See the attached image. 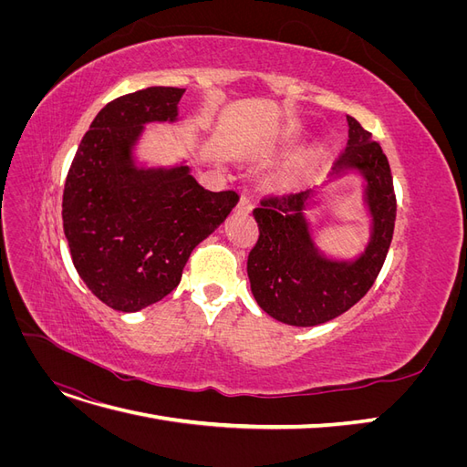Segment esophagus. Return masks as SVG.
<instances>
[{
	"mask_svg": "<svg viewBox=\"0 0 467 467\" xmlns=\"http://www.w3.org/2000/svg\"><path fill=\"white\" fill-rule=\"evenodd\" d=\"M237 210H242V212H251L253 210V201H251L249 194H242V199H239V202H237Z\"/></svg>",
	"mask_w": 467,
	"mask_h": 467,
	"instance_id": "esophagus-1",
	"label": "esophagus"
}]
</instances>
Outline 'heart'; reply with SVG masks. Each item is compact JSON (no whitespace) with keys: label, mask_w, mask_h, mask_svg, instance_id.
Here are the masks:
<instances>
[{"label":"heart","mask_w":467,"mask_h":467,"mask_svg":"<svg viewBox=\"0 0 467 467\" xmlns=\"http://www.w3.org/2000/svg\"><path fill=\"white\" fill-rule=\"evenodd\" d=\"M321 155V150H312V151H307L306 155H302V158L294 163V167H292V173H290V179L296 182V181H300L309 169H312V165L316 163V160L319 158Z\"/></svg>","instance_id":"1"}]
</instances>
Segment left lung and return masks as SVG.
I'll return each instance as SVG.
<instances>
[{"instance_id": "8db88e82", "label": "left lung", "mask_w": 467, "mask_h": 467, "mask_svg": "<svg viewBox=\"0 0 467 467\" xmlns=\"http://www.w3.org/2000/svg\"><path fill=\"white\" fill-rule=\"evenodd\" d=\"M347 122L348 142L331 181L352 171L364 179L362 199L372 223L368 245L357 259H329L316 245L304 214L314 204V189L263 199L253 210L259 239L247 259L251 292L263 312L296 327L331 321L355 306L372 288L393 237L398 206L386 153L357 119Z\"/></svg>"}]
</instances>
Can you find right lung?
<instances>
[{
	"mask_svg": "<svg viewBox=\"0 0 467 467\" xmlns=\"http://www.w3.org/2000/svg\"><path fill=\"white\" fill-rule=\"evenodd\" d=\"M185 89L148 88L105 105L83 136L64 187V234L78 275L117 312L175 290L192 249L228 218L235 191L212 192L191 167H140L150 122H175Z\"/></svg>",
	"mask_w": 467,
	"mask_h": 467,
	"instance_id": "obj_1",
	"label": "right lung"
}]
</instances>
